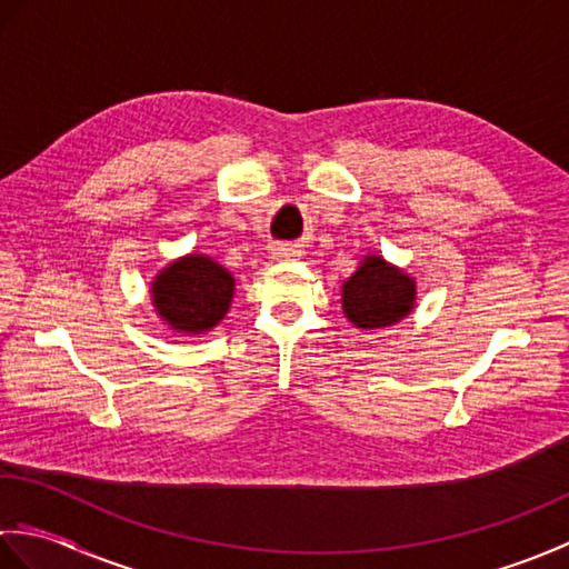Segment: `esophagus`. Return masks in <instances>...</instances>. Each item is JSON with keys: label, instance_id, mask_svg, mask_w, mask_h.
Listing matches in <instances>:
<instances>
[{"label": "esophagus", "instance_id": "1", "mask_svg": "<svg viewBox=\"0 0 569 569\" xmlns=\"http://www.w3.org/2000/svg\"><path fill=\"white\" fill-rule=\"evenodd\" d=\"M273 257L281 261H296L300 257V249L291 247V244H278V247H273Z\"/></svg>", "mask_w": 569, "mask_h": 569}]
</instances>
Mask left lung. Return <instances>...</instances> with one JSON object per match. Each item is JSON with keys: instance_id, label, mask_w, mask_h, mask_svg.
<instances>
[{"instance_id": "1", "label": "left lung", "mask_w": 569, "mask_h": 569, "mask_svg": "<svg viewBox=\"0 0 569 569\" xmlns=\"http://www.w3.org/2000/svg\"><path fill=\"white\" fill-rule=\"evenodd\" d=\"M416 296L413 276L381 253H367L357 271L342 281V312L359 330H383L413 312Z\"/></svg>"}]
</instances>
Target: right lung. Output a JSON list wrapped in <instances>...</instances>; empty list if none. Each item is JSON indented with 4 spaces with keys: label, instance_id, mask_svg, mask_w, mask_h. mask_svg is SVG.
Listing matches in <instances>:
<instances>
[{
    "label": "right lung",
    "instance_id": "right-lung-1",
    "mask_svg": "<svg viewBox=\"0 0 569 569\" xmlns=\"http://www.w3.org/2000/svg\"><path fill=\"white\" fill-rule=\"evenodd\" d=\"M234 276L208 253H186L153 276L151 303L173 332L202 335L217 328L234 298Z\"/></svg>",
    "mask_w": 569,
    "mask_h": 569
}]
</instances>
